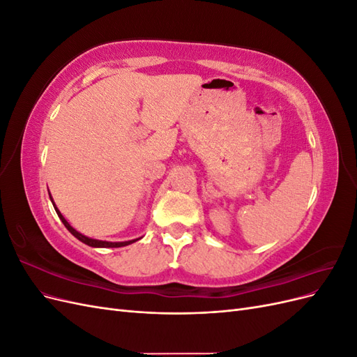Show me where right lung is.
<instances>
[{"instance_id": "1", "label": "right lung", "mask_w": 357, "mask_h": 357, "mask_svg": "<svg viewBox=\"0 0 357 357\" xmlns=\"http://www.w3.org/2000/svg\"><path fill=\"white\" fill-rule=\"evenodd\" d=\"M52 199V198H50ZM53 202V201H52ZM53 207H55V204H53ZM55 210H56V213H58V215H59V219L62 220V223L66 225V228L75 236V238L77 240H80L82 243H84V244H88V245H91V247H123V245H128V244H132V243H135L137 240H131V241H123V243H109V241H100V240H92V238H88V236H84V235H82L80 232H77L75 231L74 228H71L70 226V223L63 219V215L59 213V210L55 207Z\"/></svg>"}]
</instances>
